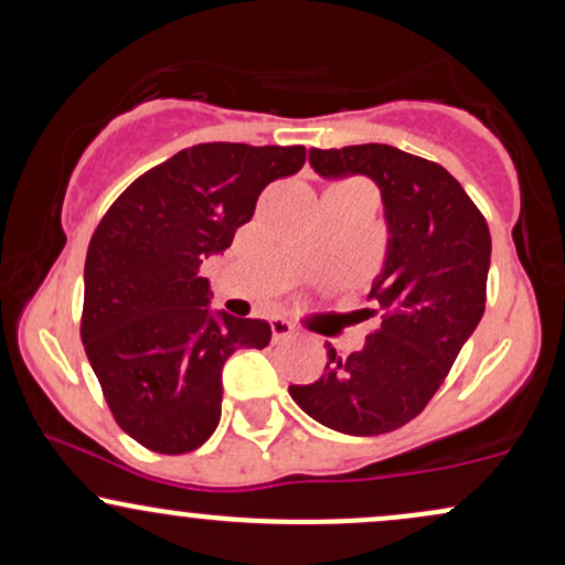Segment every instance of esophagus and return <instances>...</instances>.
<instances>
[{
  "instance_id": "34e87169",
  "label": "esophagus",
  "mask_w": 565,
  "mask_h": 565,
  "mask_svg": "<svg viewBox=\"0 0 565 565\" xmlns=\"http://www.w3.org/2000/svg\"><path fill=\"white\" fill-rule=\"evenodd\" d=\"M270 332H274L276 342H287L295 337V327L287 319H281V316H276V319H270Z\"/></svg>"
}]
</instances>
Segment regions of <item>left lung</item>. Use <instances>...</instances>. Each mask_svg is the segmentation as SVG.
I'll list each match as a JSON object with an SVG mask.
<instances>
[{
	"mask_svg": "<svg viewBox=\"0 0 565 565\" xmlns=\"http://www.w3.org/2000/svg\"><path fill=\"white\" fill-rule=\"evenodd\" d=\"M321 178L366 174L385 204L387 252L369 300L380 329L361 350L340 355L327 342V366L289 395L316 423L345 436H382L412 423L486 310L491 233L465 188L436 161L364 142L310 148Z\"/></svg>",
	"mask_w": 565,
	"mask_h": 565,
	"instance_id": "obj_1",
	"label": "left lung"
}]
</instances>
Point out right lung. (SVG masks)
Segmentation results:
<instances>
[{
	"label": "right lung",
	"mask_w": 565,
	"mask_h": 565,
	"mask_svg": "<svg viewBox=\"0 0 565 565\" xmlns=\"http://www.w3.org/2000/svg\"><path fill=\"white\" fill-rule=\"evenodd\" d=\"M302 164V146L199 142L140 174L95 228L82 342L114 419L146 449H199L220 423L225 361L270 342L268 321L212 313L199 265Z\"/></svg>",
	"instance_id": "right-lung-1"
}]
</instances>
